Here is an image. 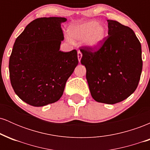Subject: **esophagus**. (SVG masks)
I'll return each mask as SVG.
<instances>
[{"label":"esophagus","mask_w":150,"mask_h":150,"mask_svg":"<svg viewBox=\"0 0 150 150\" xmlns=\"http://www.w3.org/2000/svg\"><path fill=\"white\" fill-rule=\"evenodd\" d=\"M82 52H81L80 51H77V58H78L79 62H80V60H81V58H82Z\"/></svg>","instance_id":"1"}]
</instances>
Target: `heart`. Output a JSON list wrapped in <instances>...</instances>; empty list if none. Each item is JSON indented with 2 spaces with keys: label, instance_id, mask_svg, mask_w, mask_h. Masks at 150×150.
Masks as SVG:
<instances>
[{
  "label": "heart",
  "instance_id": "b5f03b06",
  "mask_svg": "<svg viewBox=\"0 0 150 150\" xmlns=\"http://www.w3.org/2000/svg\"><path fill=\"white\" fill-rule=\"evenodd\" d=\"M69 33L75 39H85V44L90 47H97L104 42L106 36V27L97 21H89L71 27Z\"/></svg>",
  "mask_w": 150,
  "mask_h": 150
}]
</instances>
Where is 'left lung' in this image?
<instances>
[{
    "instance_id": "1",
    "label": "left lung",
    "mask_w": 150,
    "mask_h": 150,
    "mask_svg": "<svg viewBox=\"0 0 150 150\" xmlns=\"http://www.w3.org/2000/svg\"><path fill=\"white\" fill-rule=\"evenodd\" d=\"M107 22L108 36L100 47L84 46L80 50L93 99L114 104L137 88L142 69V49L132 29L114 20Z\"/></svg>"
}]
</instances>
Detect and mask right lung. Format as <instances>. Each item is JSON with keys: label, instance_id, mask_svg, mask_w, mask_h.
<instances>
[{"label": "right lung", "instance_id": "1", "mask_svg": "<svg viewBox=\"0 0 150 150\" xmlns=\"http://www.w3.org/2000/svg\"><path fill=\"white\" fill-rule=\"evenodd\" d=\"M64 18L31 22L15 40L9 60L11 85L22 101L43 106L59 100L65 83L78 64L75 49L60 51Z\"/></svg>", "mask_w": 150, "mask_h": 150}]
</instances>
